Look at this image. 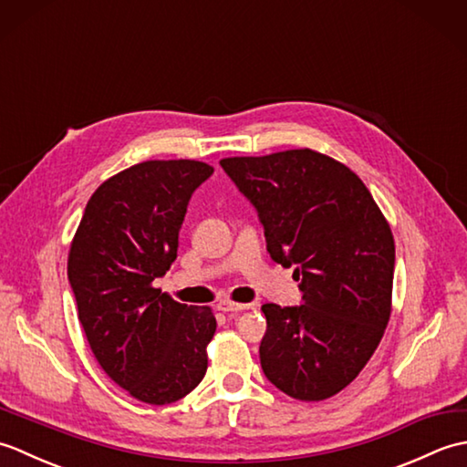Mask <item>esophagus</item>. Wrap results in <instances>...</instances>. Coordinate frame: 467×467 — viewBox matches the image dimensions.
Instances as JSON below:
<instances>
[{
	"instance_id": "esophagus-1",
	"label": "esophagus",
	"mask_w": 467,
	"mask_h": 467,
	"mask_svg": "<svg viewBox=\"0 0 467 467\" xmlns=\"http://www.w3.org/2000/svg\"><path fill=\"white\" fill-rule=\"evenodd\" d=\"M216 309L223 311V313H239V311L246 309V305L233 303V301H221V303L216 305Z\"/></svg>"
}]
</instances>
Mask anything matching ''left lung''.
I'll return each mask as SVG.
<instances>
[{
    "mask_svg": "<svg viewBox=\"0 0 467 467\" xmlns=\"http://www.w3.org/2000/svg\"><path fill=\"white\" fill-rule=\"evenodd\" d=\"M265 228L266 251L295 266L301 303H266L261 367L276 389L321 401L349 385L391 313V228L361 178L309 148L221 161Z\"/></svg>",
    "mask_w": 467,
    "mask_h": 467,
    "instance_id": "left-lung-1",
    "label": "left lung"
}]
</instances>
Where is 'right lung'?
Here are the masks:
<instances>
[{
	"mask_svg": "<svg viewBox=\"0 0 467 467\" xmlns=\"http://www.w3.org/2000/svg\"><path fill=\"white\" fill-rule=\"evenodd\" d=\"M213 172L196 161H148L108 178L69 249L67 279L92 353L150 405L182 400L208 367L213 311L176 303L152 283L176 261L186 206Z\"/></svg>",
	"mask_w": 467,
	"mask_h": 467,
	"instance_id": "obj_1",
	"label": "right lung"
}]
</instances>
